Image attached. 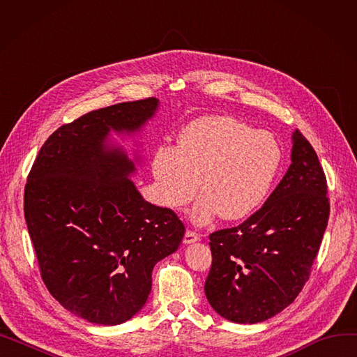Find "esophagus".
Returning a JSON list of instances; mask_svg holds the SVG:
<instances>
[{"label": "esophagus", "instance_id": "obj_1", "mask_svg": "<svg viewBox=\"0 0 357 357\" xmlns=\"http://www.w3.org/2000/svg\"><path fill=\"white\" fill-rule=\"evenodd\" d=\"M199 238H201V234H199V233L192 231V230H186L185 237H183V243H186V245H190V243L198 241Z\"/></svg>", "mask_w": 357, "mask_h": 357}]
</instances>
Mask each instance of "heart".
I'll return each instance as SVG.
<instances>
[{"label":"heart","mask_w":357,"mask_h":357,"mask_svg":"<svg viewBox=\"0 0 357 357\" xmlns=\"http://www.w3.org/2000/svg\"><path fill=\"white\" fill-rule=\"evenodd\" d=\"M282 162V147L269 131L255 130L231 116L191 121L178 146H160L152 171L159 199L182 208L199 188L204 192L191 213L204 224L218 213L234 221L253 214L266 199Z\"/></svg>","instance_id":"1"}]
</instances>
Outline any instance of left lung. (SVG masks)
I'll list each match as a JSON object with an SVG mask.
<instances>
[{
    "mask_svg": "<svg viewBox=\"0 0 357 357\" xmlns=\"http://www.w3.org/2000/svg\"><path fill=\"white\" fill-rule=\"evenodd\" d=\"M288 172L266 202L237 227L210 234L205 295L224 318L255 324L294 303L310 279L328 222L327 179L298 128Z\"/></svg>",
    "mask_w": 357,
    "mask_h": 357,
    "instance_id": "1",
    "label": "left lung"
}]
</instances>
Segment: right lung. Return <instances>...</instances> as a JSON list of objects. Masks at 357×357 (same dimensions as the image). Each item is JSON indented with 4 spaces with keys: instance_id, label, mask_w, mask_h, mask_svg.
Instances as JSON below:
<instances>
[{
    "instance_id": "obj_1",
    "label": "right lung",
    "mask_w": 357,
    "mask_h": 357,
    "mask_svg": "<svg viewBox=\"0 0 357 357\" xmlns=\"http://www.w3.org/2000/svg\"><path fill=\"white\" fill-rule=\"evenodd\" d=\"M156 98L120 102L61 126L37 155L24 188V217L52 296L102 326L137 314L152 289L153 266L174 253L185 226L171 208L142 198L109 130H139Z\"/></svg>"
}]
</instances>
